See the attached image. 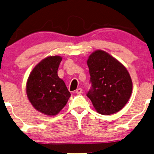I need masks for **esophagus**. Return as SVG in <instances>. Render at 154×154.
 <instances>
[{"label": "esophagus", "mask_w": 154, "mask_h": 154, "mask_svg": "<svg viewBox=\"0 0 154 154\" xmlns=\"http://www.w3.org/2000/svg\"><path fill=\"white\" fill-rule=\"evenodd\" d=\"M83 90L81 88H77L76 90H75V94H81V93H82Z\"/></svg>", "instance_id": "esophagus-1"}]
</instances>
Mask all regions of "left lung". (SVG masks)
Masks as SVG:
<instances>
[{"label":"left lung","instance_id":"left-lung-1","mask_svg":"<svg viewBox=\"0 0 154 154\" xmlns=\"http://www.w3.org/2000/svg\"><path fill=\"white\" fill-rule=\"evenodd\" d=\"M91 88L86 96L97 112L104 115L116 113L127 104L133 83L127 69L111 55L97 50L88 57Z\"/></svg>","mask_w":154,"mask_h":154}]
</instances>
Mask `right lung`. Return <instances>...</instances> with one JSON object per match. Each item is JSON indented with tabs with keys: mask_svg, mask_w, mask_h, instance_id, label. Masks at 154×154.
<instances>
[{
	"mask_svg": "<svg viewBox=\"0 0 154 154\" xmlns=\"http://www.w3.org/2000/svg\"><path fill=\"white\" fill-rule=\"evenodd\" d=\"M62 57L50 56L34 67L28 78L26 94L32 106L49 116L56 115L66 106L70 93L57 75Z\"/></svg>",
	"mask_w": 154,
	"mask_h": 154,
	"instance_id": "right-lung-1",
	"label": "right lung"
}]
</instances>
